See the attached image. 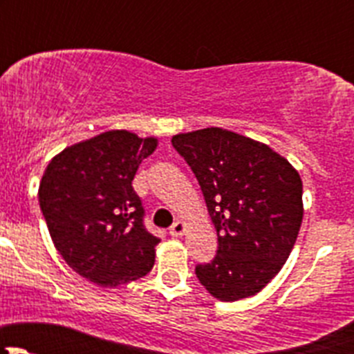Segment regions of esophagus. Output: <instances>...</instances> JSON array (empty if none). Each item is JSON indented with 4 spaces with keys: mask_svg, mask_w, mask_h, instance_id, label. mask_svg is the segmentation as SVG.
<instances>
[{
    "mask_svg": "<svg viewBox=\"0 0 354 354\" xmlns=\"http://www.w3.org/2000/svg\"><path fill=\"white\" fill-rule=\"evenodd\" d=\"M185 231H187V224L183 223V221H176V223L171 226L169 230V234L173 238H181L185 234Z\"/></svg>",
    "mask_w": 354,
    "mask_h": 354,
    "instance_id": "1",
    "label": "esophagus"
}]
</instances>
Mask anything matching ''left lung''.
Segmentation results:
<instances>
[{
  "label": "left lung",
  "mask_w": 354,
  "mask_h": 354,
  "mask_svg": "<svg viewBox=\"0 0 354 354\" xmlns=\"http://www.w3.org/2000/svg\"><path fill=\"white\" fill-rule=\"evenodd\" d=\"M197 176L217 231V255L195 267L221 301L262 291L286 263L303 219L298 171L269 145L210 127L171 138Z\"/></svg>",
  "instance_id": "1"
}]
</instances>
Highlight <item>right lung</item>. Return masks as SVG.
<instances>
[{"label":"right lung","mask_w":354,"mask_h":354,"mask_svg":"<svg viewBox=\"0 0 354 354\" xmlns=\"http://www.w3.org/2000/svg\"><path fill=\"white\" fill-rule=\"evenodd\" d=\"M157 138L111 130L66 147L39 185V205L59 255L77 274L116 288L151 272L159 238L144 226L131 181Z\"/></svg>","instance_id":"1"}]
</instances>
